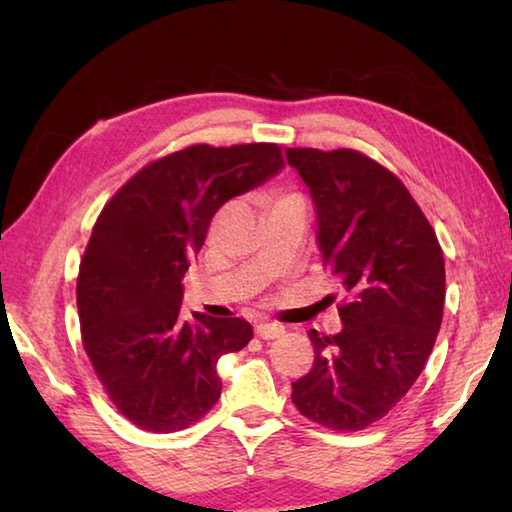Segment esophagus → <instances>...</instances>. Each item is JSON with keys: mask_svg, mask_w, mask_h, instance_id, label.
Returning <instances> with one entry per match:
<instances>
[{"mask_svg": "<svg viewBox=\"0 0 512 512\" xmlns=\"http://www.w3.org/2000/svg\"><path fill=\"white\" fill-rule=\"evenodd\" d=\"M255 334L259 336V339H264V341L280 339V336L284 334V327L277 325V323H257L255 325Z\"/></svg>", "mask_w": 512, "mask_h": 512, "instance_id": "1", "label": "esophagus"}]
</instances>
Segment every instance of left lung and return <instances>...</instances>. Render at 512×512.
<instances>
[{
    "instance_id": "obj_1",
    "label": "left lung",
    "mask_w": 512,
    "mask_h": 512,
    "mask_svg": "<svg viewBox=\"0 0 512 512\" xmlns=\"http://www.w3.org/2000/svg\"><path fill=\"white\" fill-rule=\"evenodd\" d=\"M309 187L323 266L339 277L343 329H311L314 368L291 400L311 422L359 431L384 418L415 384L445 307L436 232L395 173L352 149H287Z\"/></svg>"
}]
</instances>
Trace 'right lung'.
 Wrapping results in <instances>:
<instances>
[{
  "mask_svg": "<svg viewBox=\"0 0 512 512\" xmlns=\"http://www.w3.org/2000/svg\"><path fill=\"white\" fill-rule=\"evenodd\" d=\"M282 167L277 144H194L146 164L101 210L76 282L83 348L140 429L201 420L221 395L216 363L253 339L244 318L185 320L180 282L216 210Z\"/></svg>",
  "mask_w": 512,
  "mask_h": 512,
  "instance_id": "add662e5",
  "label": "right lung"
}]
</instances>
